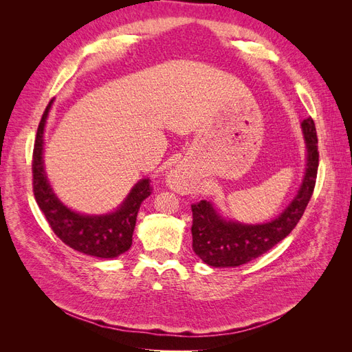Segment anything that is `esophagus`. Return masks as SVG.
I'll use <instances>...</instances> for the list:
<instances>
[{"label":"esophagus","mask_w":352,"mask_h":352,"mask_svg":"<svg viewBox=\"0 0 352 352\" xmlns=\"http://www.w3.org/2000/svg\"><path fill=\"white\" fill-rule=\"evenodd\" d=\"M168 184H170V186L179 190V192H188L190 188V180L188 179L184 170H180V168H176V170H173V172H170Z\"/></svg>","instance_id":"esophagus-1"}]
</instances>
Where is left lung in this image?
Listing matches in <instances>:
<instances>
[{"instance_id":"8db88e82","label":"left lung","mask_w":352,"mask_h":352,"mask_svg":"<svg viewBox=\"0 0 352 352\" xmlns=\"http://www.w3.org/2000/svg\"><path fill=\"white\" fill-rule=\"evenodd\" d=\"M307 142V170L302 185L282 214L264 225H241L223 220L207 201L192 208V248L198 257L212 267H236L272 250L285 239L301 220L316 186L318 148L316 124L311 117L302 123Z\"/></svg>"}]
</instances>
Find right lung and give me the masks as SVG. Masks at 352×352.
Returning <instances> with one entry per match:
<instances>
[{"label": "right lung", "mask_w": 352, "mask_h": 352, "mask_svg": "<svg viewBox=\"0 0 352 352\" xmlns=\"http://www.w3.org/2000/svg\"><path fill=\"white\" fill-rule=\"evenodd\" d=\"M51 104L52 100L42 114L32 155V185L35 199L52 232L70 248L92 257L114 258L131 248L138 211L142 201L153 192L151 180L142 179L138 182L122 207L111 214L83 216L63 206L48 184L42 160L44 126Z\"/></svg>", "instance_id": "1"}]
</instances>
